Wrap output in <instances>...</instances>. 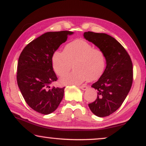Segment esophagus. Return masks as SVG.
<instances>
[{"label": "esophagus", "mask_w": 146, "mask_h": 146, "mask_svg": "<svg viewBox=\"0 0 146 146\" xmlns=\"http://www.w3.org/2000/svg\"><path fill=\"white\" fill-rule=\"evenodd\" d=\"M78 87H79L80 89L82 90H86L88 89V86H84V85L78 86Z\"/></svg>", "instance_id": "obj_1"}]
</instances>
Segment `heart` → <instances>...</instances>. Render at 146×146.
<instances>
[{"instance_id":"heart-1","label":"heart","mask_w":146,"mask_h":146,"mask_svg":"<svg viewBox=\"0 0 146 146\" xmlns=\"http://www.w3.org/2000/svg\"><path fill=\"white\" fill-rule=\"evenodd\" d=\"M52 62L56 74L59 76H63L60 79L62 84H80L88 80H96L102 74L106 57L102 50L95 48L83 40H76L66 46L63 52L56 51ZM72 64L75 70L66 75Z\"/></svg>"}]
</instances>
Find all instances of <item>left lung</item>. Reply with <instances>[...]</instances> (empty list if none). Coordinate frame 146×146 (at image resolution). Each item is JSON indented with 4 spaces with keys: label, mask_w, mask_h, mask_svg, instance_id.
<instances>
[{
    "label": "left lung",
    "mask_w": 146,
    "mask_h": 146,
    "mask_svg": "<svg viewBox=\"0 0 146 146\" xmlns=\"http://www.w3.org/2000/svg\"><path fill=\"white\" fill-rule=\"evenodd\" d=\"M84 36L102 50L106 57L104 72L92 85L97 90V98L88 106L97 116H108L121 106L130 90L132 62L122 45L111 36L88 31L84 33Z\"/></svg>",
    "instance_id": "8db88e82"
}]
</instances>
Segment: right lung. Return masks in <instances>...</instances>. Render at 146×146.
Instances as JSON below:
<instances>
[{
    "instance_id": "right-lung-1",
    "label": "right lung",
    "mask_w": 146,
    "mask_h": 146,
    "mask_svg": "<svg viewBox=\"0 0 146 146\" xmlns=\"http://www.w3.org/2000/svg\"><path fill=\"white\" fill-rule=\"evenodd\" d=\"M73 33L67 31L44 33L28 44L19 56L18 86L27 104L42 114L55 111L64 97L65 87L50 86L58 80L52 58L68 36Z\"/></svg>"
}]
</instances>
